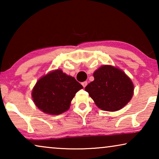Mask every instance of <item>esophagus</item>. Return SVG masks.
<instances>
[{"instance_id": "obj_1", "label": "esophagus", "mask_w": 159, "mask_h": 159, "mask_svg": "<svg viewBox=\"0 0 159 159\" xmlns=\"http://www.w3.org/2000/svg\"><path fill=\"white\" fill-rule=\"evenodd\" d=\"M82 86H83V88H85L87 84H88V82L84 81V82H82Z\"/></svg>"}]
</instances>
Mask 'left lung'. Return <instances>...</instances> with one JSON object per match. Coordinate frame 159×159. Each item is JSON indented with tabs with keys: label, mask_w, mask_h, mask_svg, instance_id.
Segmentation results:
<instances>
[{
	"label": "left lung",
	"mask_w": 159,
	"mask_h": 159,
	"mask_svg": "<svg viewBox=\"0 0 159 159\" xmlns=\"http://www.w3.org/2000/svg\"><path fill=\"white\" fill-rule=\"evenodd\" d=\"M93 77L94 81L88 84L84 90L101 109L118 111L131 100L134 85L121 69L104 65L95 71Z\"/></svg>",
	"instance_id": "left-lung-1"
}]
</instances>
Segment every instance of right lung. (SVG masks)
<instances>
[{
	"mask_svg": "<svg viewBox=\"0 0 159 159\" xmlns=\"http://www.w3.org/2000/svg\"><path fill=\"white\" fill-rule=\"evenodd\" d=\"M82 88L75 78L57 69L37 82L32 96L34 104L42 111L58 115L69 109L76 93Z\"/></svg>",
	"mask_w": 159,
	"mask_h": 159,
	"instance_id": "add662e5",
	"label": "right lung"
}]
</instances>
